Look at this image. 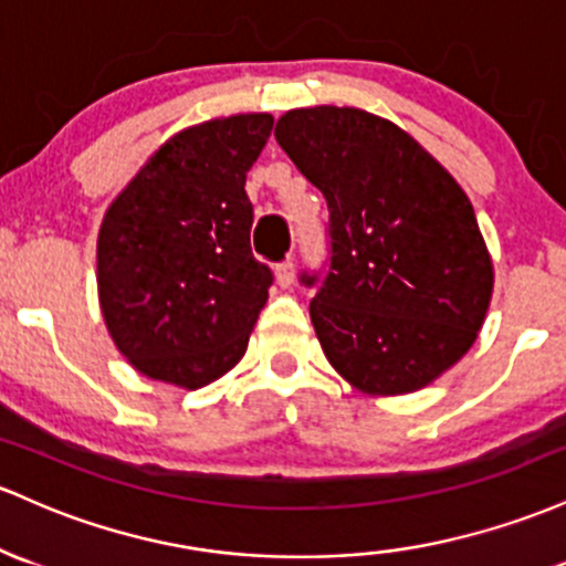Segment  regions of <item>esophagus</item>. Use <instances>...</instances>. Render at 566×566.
<instances>
[{
    "mask_svg": "<svg viewBox=\"0 0 566 566\" xmlns=\"http://www.w3.org/2000/svg\"><path fill=\"white\" fill-rule=\"evenodd\" d=\"M275 277H277V283H281V289H291V285H294V281H296L294 262H291V259H285V262L277 264L275 266Z\"/></svg>",
    "mask_w": 566,
    "mask_h": 566,
    "instance_id": "esophagus-1",
    "label": "esophagus"
}]
</instances>
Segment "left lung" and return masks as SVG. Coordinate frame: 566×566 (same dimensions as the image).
Listing matches in <instances>:
<instances>
[{
	"label": "left lung",
	"mask_w": 566,
	"mask_h": 566,
	"mask_svg": "<svg viewBox=\"0 0 566 566\" xmlns=\"http://www.w3.org/2000/svg\"><path fill=\"white\" fill-rule=\"evenodd\" d=\"M275 138L328 206L332 264L310 302L328 364L366 396L422 390L471 350L492 300L471 200L409 133L355 106L285 112Z\"/></svg>",
	"instance_id": "1"
}]
</instances>
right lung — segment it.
<instances>
[{
    "instance_id": "add662e5",
    "label": "right lung",
    "mask_w": 566,
    "mask_h": 566,
    "mask_svg": "<svg viewBox=\"0 0 566 566\" xmlns=\"http://www.w3.org/2000/svg\"><path fill=\"white\" fill-rule=\"evenodd\" d=\"M272 114H232L170 136L106 208L98 302L117 350L144 377L198 390L249 347L272 285L251 253L245 174Z\"/></svg>"
}]
</instances>
